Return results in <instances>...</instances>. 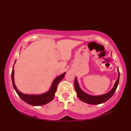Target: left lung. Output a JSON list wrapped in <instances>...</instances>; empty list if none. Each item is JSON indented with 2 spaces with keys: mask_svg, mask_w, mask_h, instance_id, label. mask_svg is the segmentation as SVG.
Segmentation results:
<instances>
[{
  "mask_svg": "<svg viewBox=\"0 0 131 131\" xmlns=\"http://www.w3.org/2000/svg\"><path fill=\"white\" fill-rule=\"evenodd\" d=\"M118 77L117 80H116L114 85L113 88L109 92H108L107 93L102 94V95L99 96H92L91 94H87L85 93V92L83 91L81 88H80L79 85L78 84V83L77 81V79L75 77L74 81V87L75 90L76 91L77 94L78 98L85 103H87L88 104L91 105H98L100 104H102L104 103L106 101H107L108 100H109L111 97L113 96L114 93H115V92L117 88V87L119 84V69L118 68Z\"/></svg>",
  "mask_w": 131,
  "mask_h": 131,
  "instance_id": "1",
  "label": "left lung"
}]
</instances>
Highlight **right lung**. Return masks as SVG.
<instances>
[{
    "instance_id": "1",
    "label": "right lung",
    "mask_w": 131,
    "mask_h": 131,
    "mask_svg": "<svg viewBox=\"0 0 131 131\" xmlns=\"http://www.w3.org/2000/svg\"><path fill=\"white\" fill-rule=\"evenodd\" d=\"M16 60L15 61V63ZM15 65V64H14ZM14 65L12 71V81L13 88L15 89L16 93H17L18 96L23 100L24 101L26 102L27 104L32 106H41L48 104V102H51L53 99L55 93L57 90V87L58 83L62 80L63 77H65L66 73H64L60 75L58 77L54 79L53 81L51 87L49 91L43 94H24L19 92L15 84V80H14Z\"/></svg>"
}]
</instances>
